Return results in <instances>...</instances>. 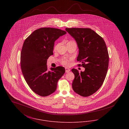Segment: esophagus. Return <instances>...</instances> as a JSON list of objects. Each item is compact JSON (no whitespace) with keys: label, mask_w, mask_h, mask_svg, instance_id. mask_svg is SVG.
Here are the masks:
<instances>
[{"label":"esophagus","mask_w":129,"mask_h":129,"mask_svg":"<svg viewBox=\"0 0 129 129\" xmlns=\"http://www.w3.org/2000/svg\"><path fill=\"white\" fill-rule=\"evenodd\" d=\"M70 71V69L68 68H65V72L66 73H69Z\"/></svg>","instance_id":"34e87169"}]
</instances>
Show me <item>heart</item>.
Here are the masks:
<instances>
[{"mask_svg":"<svg viewBox=\"0 0 129 129\" xmlns=\"http://www.w3.org/2000/svg\"><path fill=\"white\" fill-rule=\"evenodd\" d=\"M69 42H74L73 41H70ZM56 49V47H55V49ZM62 64L65 66H69L70 65V61L67 59H63L61 61Z\"/></svg>","mask_w":129,"mask_h":129,"instance_id":"1","label":"heart"}]
</instances>
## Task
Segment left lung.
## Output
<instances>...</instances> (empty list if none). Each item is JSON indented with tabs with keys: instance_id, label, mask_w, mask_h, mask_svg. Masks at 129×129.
<instances>
[{
	"instance_id": "left-lung-1",
	"label": "left lung",
	"mask_w": 129,
	"mask_h": 129,
	"mask_svg": "<svg viewBox=\"0 0 129 129\" xmlns=\"http://www.w3.org/2000/svg\"><path fill=\"white\" fill-rule=\"evenodd\" d=\"M65 30L77 44V60L85 68L81 73L75 69L72 70L75 76L73 89L80 96H89L101 87L107 74L109 55L106 44L103 38L90 28H66Z\"/></svg>"
}]
</instances>
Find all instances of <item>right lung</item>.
Listing matches in <instances>:
<instances>
[{"label":"right lung","instance_id":"add662e5","mask_svg":"<svg viewBox=\"0 0 129 129\" xmlns=\"http://www.w3.org/2000/svg\"><path fill=\"white\" fill-rule=\"evenodd\" d=\"M66 34L59 29L42 27L33 31L24 43L21 53L22 74L31 90L41 96L55 92L58 81L65 73L61 66L48 70L47 60L53 55L55 41Z\"/></svg>","mask_w":129,"mask_h":129}]
</instances>
